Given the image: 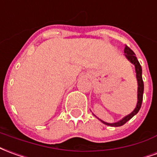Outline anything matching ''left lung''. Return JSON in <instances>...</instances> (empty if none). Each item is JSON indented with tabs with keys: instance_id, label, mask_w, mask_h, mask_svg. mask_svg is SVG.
I'll return each mask as SVG.
<instances>
[{
	"instance_id": "1",
	"label": "left lung",
	"mask_w": 157,
	"mask_h": 157,
	"mask_svg": "<svg viewBox=\"0 0 157 157\" xmlns=\"http://www.w3.org/2000/svg\"><path fill=\"white\" fill-rule=\"evenodd\" d=\"M125 52V57L127 58V59L132 63L134 67H135V72H136V78H137V82H138V101H137V105H136L135 109L132 110V112L130 113L129 115L124 117L121 120L118 121L117 122H113V123H109V122H105L104 121H102L101 119L98 118L95 115V117H97L98 120L100 121L101 122H103L104 124L108 125V126H111V127H120V126H122L124 125L127 121L130 120L131 118L135 116L137 113L140 111V107H141V105H142V101H143V94H144V82L143 79H142V68H141V65H140V62L138 61L137 58H136L135 53L132 52V50L128 47H125L124 49Z\"/></svg>"
}]
</instances>
